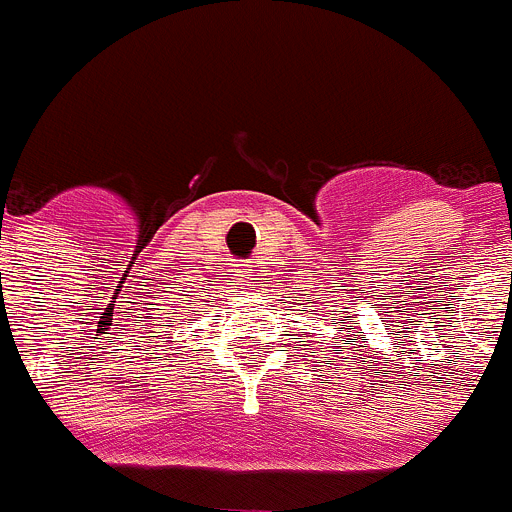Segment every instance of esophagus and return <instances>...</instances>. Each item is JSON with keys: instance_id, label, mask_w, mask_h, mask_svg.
I'll return each instance as SVG.
<instances>
[{"instance_id": "34e87169", "label": "esophagus", "mask_w": 512, "mask_h": 512, "mask_svg": "<svg viewBox=\"0 0 512 512\" xmlns=\"http://www.w3.org/2000/svg\"><path fill=\"white\" fill-rule=\"evenodd\" d=\"M242 272H245V270H242ZM242 278H245V275H242Z\"/></svg>"}]
</instances>
